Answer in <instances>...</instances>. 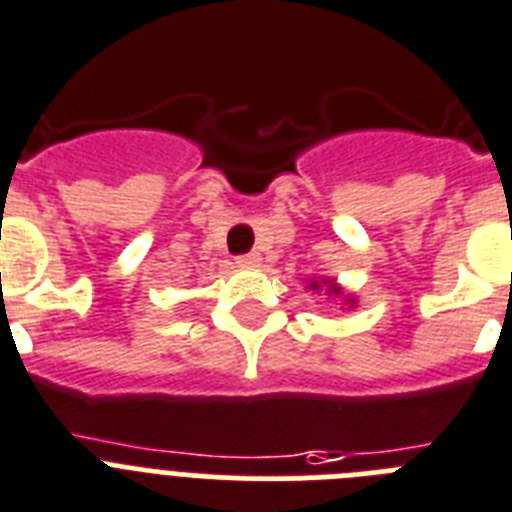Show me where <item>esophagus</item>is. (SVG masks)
I'll return each mask as SVG.
<instances>
[{
    "label": "esophagus",
    "mask_w": 512,
    "mask_h": 512,
    "mask_svg": "<svg viewBox=\"0 0 512 512\" xmlns=\"http://www.w3.org/2000/svg\"><path fill=\"white\" fill-rule=\"evenodd\" d=\"M260 262H262V257L257 255V252H250V255L239 257L237 265L239 268H260Z\"/></svg>",
    "instance_id": "obj_1"
}]
</instances>
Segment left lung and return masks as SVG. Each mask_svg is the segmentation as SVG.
Masks as SVG:
<instances>
[{
  "mask_svg": "<svg viewBox=\"0 0 512 512\" xmlns=\"http://www.w3.org/2000/svg\"><path fill=\"white\" fill-rule=\"evenodd\" d=\"M306 288L314 293H324V296L340 301V304L348 306V309H355V306H358V299H355L353 293L345 291V288H342L335 278H330V275H324V278H309Z\"/></svg>",
  "mask_w": 512,
  "mask_h": 512,
  "instance_id": "obj_1",
  "label": "left lung"
}]
</instances>
